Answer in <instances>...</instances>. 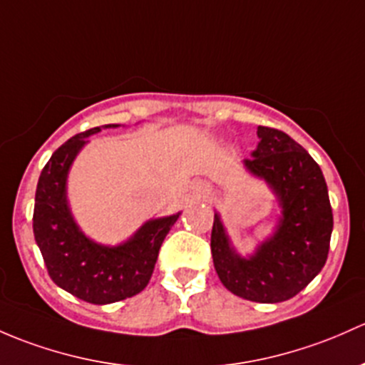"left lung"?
Here are the masks:
<instances>
[{"instance_id": "obj_1", "label": "left lung", "mask_w": 365, "mask_h": 365, "mask_svg": "<svg viewBox=\"0 0 365 365\" xmlns=\"http://www.w3.org/2000/svg\"><path fill=\"white\" fill-rule=\"evenodd\" d=\"M259 145L245 168L271 187L282 217L273 236L241 257L215 213L212 255L215 271L227 290L247 301L282 302L294 297L322 271L329 255L332 208L320 166L289 134L257 128Z\"/></svg>"}]
</instances>
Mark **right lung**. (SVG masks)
I'll return each instance as SVG.
<instances>
[{
	"mask_svg": "<svg viewBox=\"0 0 365 365\" xmlns=\"http://www.w3.org/2000/svg\"><path fill=\"white\" fill-rule=\"evenodd\" d=\"M99 131L94 128L70 138L45 164L34 195L33 232L57 287L91 304H110L133 297L148 285L160 245L180 212L145 222L117 247L96 243L80 231L68 206L66 180L87 138Z\"/></svg>",
	"mask_w": 365,
	"mask_h": 365,
	"instance_id": "obj_1",
	"label": "right lung"
}]
</instances>
